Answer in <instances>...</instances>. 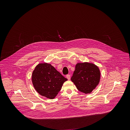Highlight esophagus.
<instances>
[{"instance_id": "34e87169", "label": "esophagus", "mask_w": 130, "mask_h": 130, "mask_svg": "<svg viewBox=\"0 0 130 130\" xmlns=\"http://www.w3.org/2000/svg\"><path fill=\"white\" fill-rule=\"evenodd\" d=\"M66 77H67V78L69 80H70V79H71V75H70V74H67V75H66Z\"/></svg>"}]
</instances>
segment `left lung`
Returning a JSON list of instances; mask_svg holds the SVG:
<instances>
[{
    "mask_svg": "<svg viewBox=\"0 0 130 130\" xmlns=\"http://www.w3.org/2000/svg\"><path fill=\"white\" fill-rule=\"evenodd\" d=\"M100 77V71L96 65L89 62L77 63L71 80L79 91L90 93L98 85Z\"/></svg>",
    "mask_w": 130,
    "mask_h": 130,
    "instance_id": "8db88e82",
    "label": "left lung"
}]
</instances>
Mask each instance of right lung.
<instances>
[{"mask_svg": "<svg viewBox=\"0 0 130 130\" xmlns=\"http://www.w3.org/2000/svg\"><path fill=\"white\" fill-rule=\"evenodd\" d=\"M68 80L51 64H37L32 74V82L39 94L53 99L60 91L64 82Z\"/></svg>", "mask_w": 130, "mask_h": 130, "instance_id": "obj_1", "label": "right lung"}]
</instances>
